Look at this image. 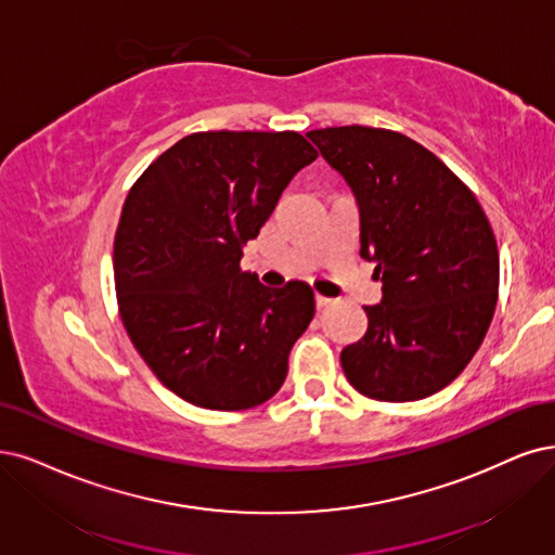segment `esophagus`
Here are the masks:
<instances>
[{
    "label": "esophagus",
    "instance_id": "obj_1",
    "mask_svg": "<svg viewBox=\"0 0 555 555\" xmlns=\"http://www.w3.org/2000/svg\"><path fill=\"white\" fill-rule=\"evenodd\" d=\"M330 304H332V299H330V297L315 295V306H318V309H324V306H330Z\"/></svg>",
    "mask_w": 555,
    "mask_h": 555
}]
</instances>
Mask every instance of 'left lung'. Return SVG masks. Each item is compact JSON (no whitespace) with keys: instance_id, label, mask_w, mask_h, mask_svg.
Masks as SVG:
<instances>
[{"instance_id":"8db88e82","label":"left lung","mask_w":555,"mask_h":555,"mask_svg":"<svg viewBox=\"0 0 555 555\" xmlns=\"http://www.w3.org/2000/svg\"><path fill=\"white\" fill-rule=\"evenodd\" d=\"M350 184L359 254L375 262L382 301L340 363L359 393L384 402L441 391L474 359L496 311L499 249L478 198L421 143L393 130H311Z\"/></svg>"}]
</instances>
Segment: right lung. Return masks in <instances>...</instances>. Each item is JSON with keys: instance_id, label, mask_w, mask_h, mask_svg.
<instances>
[{"instance_id": "1", "label": "right lung", "mask_w": 555, "mask_h": 555, "mask_svg": "<svg viewBox=\"0 0 555 555\" xmlns=\"http://www.w3.org/2000/svg\"><path fill=\"white\" fill-rule=\"evenodd\" d=\"M318 157L297 132H196L134 182L114 240L120 320L157 379L203 409L270 400L315 313L304 281L242 272L291 180Z\"/></svg>"}]
</instances>
